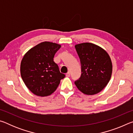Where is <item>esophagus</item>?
<instances>
[{
    "label": "esophagus",
    "mask_w": 133,
    "mask_h": 133,
    "mask_svg": "<svg viewBox=\"0 0 133 133\" xmlns=\"http://www.w3.org/2000/svg\"><path fill=\"white\" fill-rule=\"evenodd\" d=\"M70 72H67V73L66 74V77H69L70 76Z\"/></svg>",
    "instance_id": "esophagus-1"
}]
</instances>
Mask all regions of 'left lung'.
Returning a JSON list of instances; mask_svg holds the SVG:
<instances>
[{
    "mask_svg": "<svg viewBox=\"0 0 133 133\" xmlns=\"http://www.w3.org/2000/svg\"><path fill=\"white\" fill-rule=\"evenodd\" d=\"M75 48L82 66V75L75 83L76 87L87 95L98 93L111 77L112 66L109 55L102 48L91 43L76 44Z\"/></svg>",
    "mask_w": 133,
    "mask_h": 133,
    "instance_id": "obj_1",
    "label": "left lung"
}]
</instances>
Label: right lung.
<instances>
[{
  "label": "right lung",
  "instance_id": "obj_1",
  "mask_svg": "<svg viewBox=\"0 0 133 133\" xmlns=\"http://www.w3.org/2000/svg\"><path fill=\"white\" fill-rule=\"evenodd\" d=\"M61 45L50 42L37 44L26 53L21 63V75L31 93L40 97L50 96L56 91L65 75L53 61Z\"/></svg>",
  "mask_w": 133,
  "mask_h": 133
}]
</instances>
